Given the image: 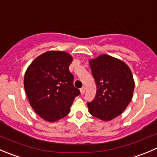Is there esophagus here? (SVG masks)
<instances>
[{"label":"esophagus","mask_w":157,"mask_h":157,"mask_svg":"<svg viewBox=\"0 0 157 157\" xmlns=\"http://www.w3.org/2000/svg\"><path fill=\"white\" fill-rule=\"evenodd\" d=\"M85 91H86V88L85 87H82L81 89H80V93H81V95L84 94Z\"/></svg>","instance_id":"obj_1"}]
</instances>
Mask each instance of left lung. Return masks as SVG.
Returning a JSON list of instances; mask_svg holds the SVG:
<instances>
[{
  "label": "left lung",
  "instance_id": "1",
  "mask_svg": "<svg viewBox=\"0 0 157 157\" xmlns=\"http://www.w3.org/2000/svg\"><path fill=\"white\" fill-rule=\"evenodd\" d=\"M96 84V94L88 102L90 115L108 121L121 115L131 102L134 80L129 67L121 60L101 55L89 61Z\"/></svg>",
  "mask_w": 157,
  "mask_h": 157
}]
</instances>
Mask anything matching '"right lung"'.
<instances>
[{
  "mask_svg": "<svg viewBox=\"0 0 157 157\" xmlns=\"http://www.w3.org/2000/svg\"><path fill=\"white\" fill-rule=\"evenodd\" d=\"M73 57L61 51L38 56L24 75V88L30 105L45 121H57L69 114L80 90L73 84L69 66Z\"/></svg>",
  "mask_w": 157,
  "mask_h": 157,
  "instance_id": "right-lung-1",
  "label": "right lung"
}]
</instances>
